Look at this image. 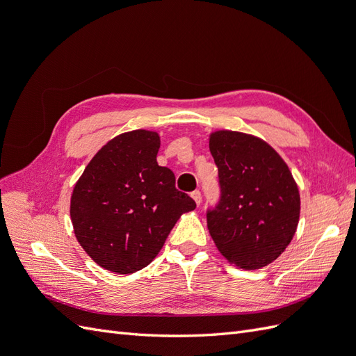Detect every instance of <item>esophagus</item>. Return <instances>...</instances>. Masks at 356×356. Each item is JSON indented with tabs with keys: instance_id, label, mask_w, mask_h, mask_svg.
I'll return each instance as SVG.
<instances>
[{
	"instance_id": "obj_1",
	"label": "esophagus",
	"mask_w": 356,
	"mask_h": 356,
	"mask_svg": "<svg viewBox=\"0 0 356 356\" xmlns=\"http://www.w3.org/2000/svg\"><path fill=\"white\" fill-rule=\"evenodd\" d=\"M191 197L195 199V202H196V204L199 207V204L202 203V195H200V191L199 190H196V191H193L191 193Z\"/></svg>"
}]
</instances>
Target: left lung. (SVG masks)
Here are the masks:
<instances>
[{
  "label": "left lung",
  "mask_w": 356,
  "mask_h": 356,
  "mask_svg": "<svg viewBox=\"0 0 356 356\" xmlns=\"http://www.w3.org/2000/svg\"><path fill=\"white\" fill-rule=\"evenodd\" d=\"M221 200L208 212V230L230 264L257 270L273 263L293 241L300 218L297 182L284 159L251 134L211 132Z\"/></svg>",
  "instance_id": "8db88e82"
}]
</instances>
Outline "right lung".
Returning a JSON list of instances; mask_svg holds the SVG:
<instances>
[{
    "label": "right lung",
    "instance_id": "1",
    "mask_svg": "<svg viewBox=\"0 0 356 356\" xmlns=\"http://www.w3.org/2000/svg\"><path fill=\"white\" fill-rule=\"evenodd\" d=\"M160 136L136 129L110 139L75 182L70 215L75 238L105 270L129 275L152 263L182 213L196 208L159 166Z\"/></svg>",
    "mask_w": 356,
    "mask_h": 356
}]
</instances>
